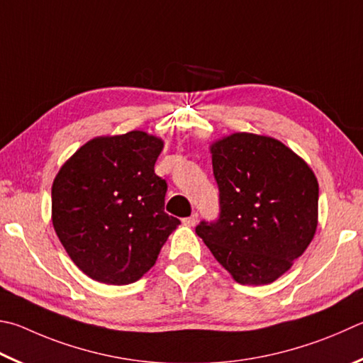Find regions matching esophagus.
Listing matches in <instances>:
<instances>
[{"label": "esophagus", "mask_w": 363, "mask_h": 363, "mask_svg": "<svg viewBox=\"0 0 363 363\" xmlns=\"http://www.w3.org/2000/svg\"><path fill=\"white\" fill-rule=\"evenodd\" d=\"M182 222L184 223H186V225H189V227H194L195 225V223L196 222H199V214H196V213H194L192 216H190V217H186V219H182Z\"/></svg>", "instance_id": "1"}]
</instances>
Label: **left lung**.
Returning <instances> with one entry per match:
<instances>
[{
  "instance_id": "8db88e82",
  "label": "left lung",
  "mask_w": 363,
  "mask_h": 363,
  "mask_svg": "<svg viewBox=\"0 0 363 363\" xmlns=\"http://www.w3.org/2000/svg\"><path fill=\"white\" fill-rule=\"evenodd\" d=\"M219 219L195 232L240 284H269L305 252L318 228L313 169L269 136L233 133L211 146Z\"/></svg>"
}]
</instances>
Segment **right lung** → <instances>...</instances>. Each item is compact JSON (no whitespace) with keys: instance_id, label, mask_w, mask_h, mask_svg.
<instances>
[{"instance_id":"obj_1","label":"right lung","mask_w":363,"mask_h":363,"mask_svg":"<svg viewBox=\"0 0 363 363\" xmlns=\"http://www.w3.org/2000/svg\"><path fill=\"white\" fill-rule=\"evenodd\" d=\"M163 149L146 131L85 143L52 186V223L79 269L98 282L131 284L154 267L181 220L164 213Z\"/></svg>"}]
</instances>
